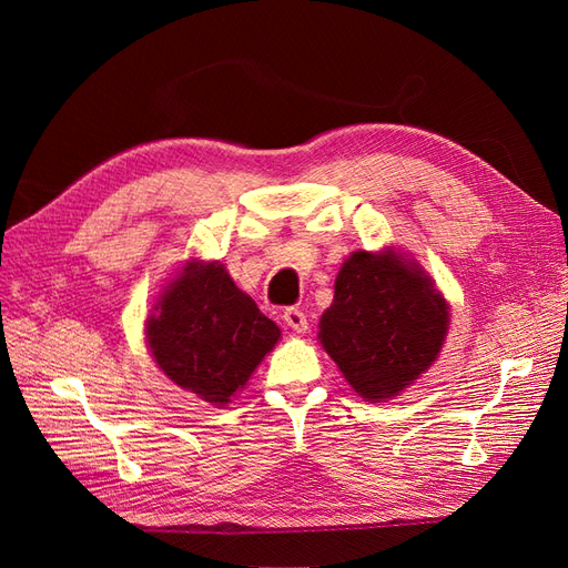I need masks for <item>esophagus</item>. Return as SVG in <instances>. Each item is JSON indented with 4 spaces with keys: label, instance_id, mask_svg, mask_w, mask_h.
<instances>
[{
    "label": "esophagus",
    "instance_id": "obj_1",
    "mask_svg": "<svg viewBox=\"0 0 568 568\" xmlns=\"http://www.w3.org/2000/svg\"><path fill=\"white\" fill-rule=\"evenodd\" d=\"M284 322L291 332H296V334L307 332V317L303 311H298V307H288V311H284Z\"/></svg>",
    "mask_w": 568,
    "mask_h": 568
}]
</instances>
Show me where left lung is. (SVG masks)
I'll return each mask as SVG.
<instances>
[{"instance_id": "8db88e82", "label": "left lung", "mask_w": 568, "mask_h": 568, "mask_svg": "<svg viewBox=\"0 0 568 568\" xmlns=\"http://www.w3.org/2000/svg\"><path fill=\"white\" fill-rule=\"evenodd\" d=\"M448 329L450 303L432 274L384 246L343 261L317 338L359 398L386 403L436 363Z\"/></svg>"}]
</instances>
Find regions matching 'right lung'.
I'll use <instances>...</instances> for the list:
<instances>
[{
	"mask_svg": "<svg viewBox=\"0 0 568 568\" xmlns=\"http://www.w3.org/2000/svg\"><path fill=\"white\" fill-rule=\"evenodd\" d=\"M156 367L182 390L225 407L282 338L220 261L189 257L144 322Z\"/></svg>",
	"mask_w": 568,
	"mask_h": 568,
	"instance_id": "1",
	"label": "right lung"
}]
</instances>
